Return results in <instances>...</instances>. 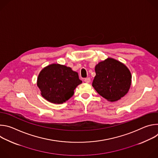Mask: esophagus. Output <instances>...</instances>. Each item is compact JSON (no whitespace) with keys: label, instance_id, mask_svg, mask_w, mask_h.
I'll list each match as a JSON object with an SVG mask.
<instances>
[{"label":"esophagus","instance_id":"obj_1","mask_svg":"<svg viewBox=\"0 0 158 158\" xmlns=\"http://www.w3.org/2000/svg\"><path fill=\"white\" fill-rule=\"evenodd\" d=\"M84 81L86 83H89L90 82H91V79H90V77H86L84 79Z\"/></svg>","mask_w":158,"mask_h":158}]
</instances>
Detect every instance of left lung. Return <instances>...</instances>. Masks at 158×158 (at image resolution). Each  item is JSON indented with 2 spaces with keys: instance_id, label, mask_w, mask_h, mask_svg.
Masks as SVG:
<instances>
[{
  "instance_id": "left-lung-1",
  "label": "left lung",
  "mask_w": 158,
  "mask_h": 158,
  "mask_svg": "<svg viewBox=\"0 0 158 158\" xmlns=\"http://www.w3.org/2000/svg\"><path fill=\"white\" fill-rule=\"evenodd\" d=\"M95 71L93 86L99 95L114 102L127 94L131 84V74L123 63L107 58L96 65Z\"/></svg>"
}]
</instances>
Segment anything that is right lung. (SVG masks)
<instances>
[{
    "label": "right lung",
    "mask_w": 158,
    "mask_h": 158,
    "mask_svg": "<svg viewBox=\"0 0 158 158\" xmlns=\"http://www.w3.org/2000/svg\"><path fill=\"white\" fill-rule=\"evenodd\" d=\"M81 83L78 73L71 67L53 64L40 71L37 84L43 98L52 103L62 104L73 96L74 89Z\"/></svg>",
    "instance_id": "1"
}]
</instances>
